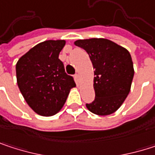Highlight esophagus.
I'll use <instances>...</instances> for the list:
<instances>
[{"label":"esophagus","instance_id":"obj_1","mask_svg":"<svg viewBox=\"0 0 155 155\" xmlns=\"http://www.w3.org/2000/svg\"><path fill=\"white\" fill-rule=\"evenodd\" d=\"M74 78H75V81H76V82H80V76H79V74H76L75 75H74Z\"/></svg>","mask_w":155,"mask_h":155}]
</instances>
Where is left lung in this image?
Returning <instances> with one entry per match:
<instances>
[{"mask_svg": "<svg viewBox=\"0 0 155 155\" xmlns=\"http://www.w3.org/2000/svg\"><path fill=\"white\" fill-rule=\"evenodd\" d=\"M74 45L88 53L94 70L95 100L87 108L99 116L116 112L131 89L135 71L130 53L107 38L79 39Z\"/></svg>", "mask_w": 155, "mask_h": 155, "instance_id": "8db88e82", "label": "left lung"}]
</instances>
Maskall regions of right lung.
Segmentation results:
<instances>
[{"label": "right lung", "mask_w": 155, "mask_h": 155, "mask_svg": "<svg viewBox=\"0 0 155 155\" xmlns=\"http://www.w3.org/2000/svg\"><path fill=\"white\" fill-rule=\"evenodd\" d=\"M64 45L65 40H46L29 49L16 64L17 83L24 100L43 117L58 113L76 86L58 58Z\"/></svg>", "instance_id": "obj_1"}]
</instances>
